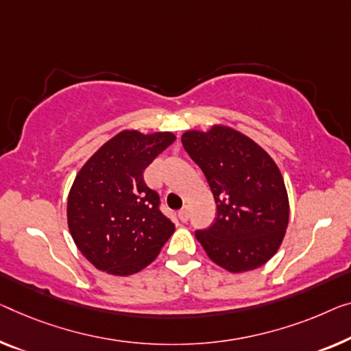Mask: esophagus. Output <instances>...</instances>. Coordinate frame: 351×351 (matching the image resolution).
Here are the masks:
<instances>
[{"label": "esophagus", "mask_w": 351, "mask_h": 351, "mask_svg": "<svg viewBox=\"0 0 351 351\" xmlns=\"http://www.w3.org/2000/svg\"><path fill=\"white\" fill-rule=\"evenodd\" d=\"M178 217H180L181 222H187V219H189V211H187V208H182L180 213H178Z\"/></svg>", "instance_id": "1"}]
</instances>
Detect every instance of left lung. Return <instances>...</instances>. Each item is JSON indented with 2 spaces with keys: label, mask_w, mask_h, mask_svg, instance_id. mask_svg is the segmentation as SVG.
Masks as SVG:
<instances>
[{
  "label": "left lung",
  "mask_w": 351,
  "mask_h": 351,
  "mask_svg": "<svg viewBox=\"0 0 351 351\" xmlns=\"http://www.w3.org/2000/svg\"><path fill=\"white\" fill-rule=\"evenodd\" d=\"M181 142L205 173L217 205L213 226L195 232L198 243L230 273L260 268L280 247L289 226L279 167L252 138L227 125L187 130Z\"/></svg>",
  "instance_id": "obj_1"
}]
</instances>
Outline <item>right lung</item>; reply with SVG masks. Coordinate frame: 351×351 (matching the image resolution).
Masks as SVG:
<instances>
[{
  "label": "right lung",
  "instance_id": "right-lung-1",
  "mask_svg": "<svg viewBox=\"0 0 351 351\" xmlns=\"http://www.w3.org/2000/svg\"><path fill=\"white\" fill-rule=\"evenodd\" d=\"M176 137L171 132H121L78 171L67 197V226L86 260L113 276L146 268L175 232L143 171Z\"/></svg>",
  "mask_w": 351,
  "mask_h": 351
}]
</instances>
